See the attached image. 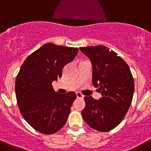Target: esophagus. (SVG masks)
Here are the masks:
<instances>
[{
    "label": "esophagus",
    "mask_w": 151,
    "mask_h": 151,
    "mask_svg": "<svg viewBox=\"0 0 151 151\" xmlns=\"http://www.w3.org/2000/svg\"><path fill=\"white\" fill-rule=\"evenodd\" d=\"M76 95H77V99H83V98H84V96H83V94H81L80 93H79V92L76 93Z\"/></svg>",
    "instance_id": "1"
}]
</instances>
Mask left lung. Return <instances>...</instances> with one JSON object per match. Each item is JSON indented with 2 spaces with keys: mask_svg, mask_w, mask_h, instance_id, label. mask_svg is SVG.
<instances>
[{
  "mask_svg": "<svg viewBox=\"0 0 151 151\" xmlns=\"http://www.w3.org/2000/svg\"><path fill=\"white\" fill-rule=\"evenodd\" d=\"M93 67V85L101 98L85 96L82 115L85 123L99 132H109L124 118L132 104L134 82L127 63L104 45L80 47Z\"/></svg>",
  "mask_w": 151,
  "mask_h": 151,
  "instance_id": "left-lung-1",
  "label": "left lung"
}]
</instances>
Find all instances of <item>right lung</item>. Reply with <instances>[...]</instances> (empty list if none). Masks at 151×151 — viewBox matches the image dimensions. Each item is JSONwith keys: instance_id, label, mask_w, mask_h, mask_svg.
<instances>
[{"instance_id": "1", "label": "right lung", "mask_w": 151, "mask_h": 151, "mask_svg": "<svg viewBox=\"0 0 151 151\" xmlns=\"http://www.w3.org/2000/svg\"><path fill=\"white\" fill-rule=\"evenodd\" d=\"M76 47L44 45L28 56L15 81L17 101L22 117L37 132L52 134L66 123L76 93L60 94L52 86L62 70L74 60Z\"/></svg>"}]
</instances>
